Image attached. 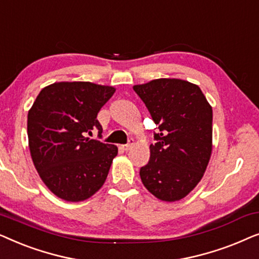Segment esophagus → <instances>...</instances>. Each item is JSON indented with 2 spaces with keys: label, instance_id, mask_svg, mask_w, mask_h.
Returning a JSON list of instances; mask_svg holds the SVG:
<instances>
[{
  "label": "esophagus",
  "instance_id": "obj_1",
  "mask_svg": "<svg viewBox=\"0 0 259 259\" xmlns=\"http://www.w3.org/2000/svg\"><path fill=\"white\" fill-rule=\"evenodd\" d=\"M132 146H133V139H130L128 143L125 144V145H122V148H123V150H125V151H128L130 148L132 147Z\"/></svg>",
  "mask_w": 259,
  "mask_h": 259
}]
</instances>
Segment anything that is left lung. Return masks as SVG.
Returning <instances> with one entry per match:
<instances>
[{"label": "left lung", "instance_id": "obj_1", "mask_svg": "<svg viewBox=\"0 0 259 259\" xmlns=\"http://www.w3.org/2000/svg\"><path fill=\"white\" fill-rule=\"evenodd\" d=\"M158 125L144 186L160 200L187 196L203 178L212 152V107L197 84L157 79L133 87Z\"/></svg>", "mask_w": 259, "mask_h": 259}]
</instances>
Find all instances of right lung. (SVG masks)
<instances>
[{
    "instance_id": "1",
    "label": "right lung",
    "mask_w": 259,
    "mask_h": 259,
    "mask_svg": "<svg viewBox=\"0 0 259 259\" xmlns=\"http://www.w3.org/2000/svg\"><path fill=\"white\" fill-rule=\"evenodd\" d=\"M115 88L86 81L45 87L28 112L34 166L55 196L81 201L104 185L118 147L87 138L102 127L97 119Z\"/></svg>"
}]
</instances>
